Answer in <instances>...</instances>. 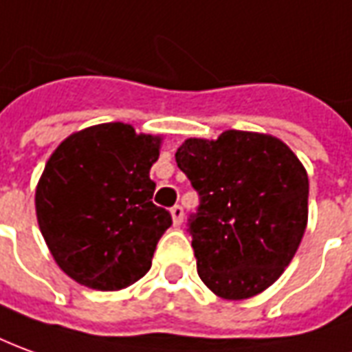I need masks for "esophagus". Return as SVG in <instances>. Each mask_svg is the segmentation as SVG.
Listing matches in <instances>:
<instances>
[{"label":"esophagus","mask_w":352,"mask_h":352,"mask_svg":"<svg viewBox=\"0 0 352 352\" xmlns=\"http://www.w3.org/2000/svg\"><path fill=\"white\" fill-rule=\"evenodd\" d=\"M171 217H173V225L179 227V225L183 223V217H184L183 208H181V206H173V208H171Z\"/></svg>","instance_id":"1"}]
</instances>
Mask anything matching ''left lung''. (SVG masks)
Listing matches in <instances>:
<instances>
[{"mask_svg": "<svg viewBox=\"0 0 352 352\" xmlns=\"http://www.w3.org/2000/svg\"><path fill=\"white\" fill-rule=\"evenodd\" d=\"M175 160L200 196L188 232L201 282L232 301L272 286L307 228L303 164L276 137L236 129L186 139Z\"/></svg>", "mask_w": 352, "mask_h": 352, "instance_id": "1", "label": "left lung"}]
</instances>
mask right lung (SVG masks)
<instances>
[{
  "mask_svg": "<svg viewBox=\"0 0 352 352\" xmlns=\"http://www.w3.org/2000/svg\"><path fill=\"white\" fill-rule=\"evenodd\" d=\"M160 137L100 124L56 146L36 188L39 230L56 265L82 286L116 292L142 278L168 210L152 204Z\"/></svg>",
  "mask_w": 352,
  "mask_h": 352,
  "instance_id": "add662e5",
  "label": "right lung"
}]
</instances>
